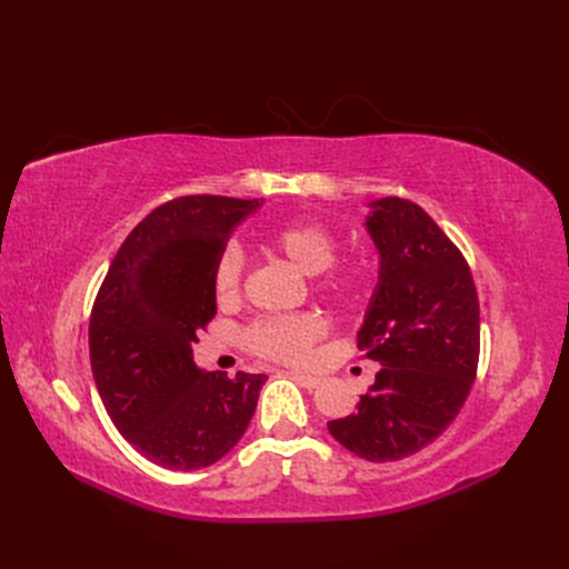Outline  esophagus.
<instances>
[{
  "mask_svg": "<svg viewBox=\"0 0 569 569\" xmlns=\"http://www.w3.org/2000/svg\"><path fill=\"white\" fill-rule=\"evenodd\" d=\"M289 375H291V380H295L303 389H316L320 385L318 377H311V375H303V372H289Z\"/></svg>",
  "mask_w": 569,
  "mask_h": 569,
  "instance_id": "34e87169",
  "label": "esophagus"
}]
</instances>
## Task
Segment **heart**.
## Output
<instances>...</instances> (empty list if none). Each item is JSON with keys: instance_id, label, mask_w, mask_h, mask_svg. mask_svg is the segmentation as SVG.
I'll return each mask as SVG.
<instances>
[{"instance_id": "obj_1", "label": "heart", "mask_w": 569, "mask_h": 569, "mask_svg": "<svg viewBox=\"0 0 569 569\" xmlns=\"http://www.w3.org/2000/svg\"><path fill=\"white\" fill-rule=\"evenodd\" d=\"M274 253L301 270L303 274H320L335 263L337 237L318 222H295L280 228L270 237ZM366 287L363 268H343L320 282V291L339 301L356 299ZM242 289V256L226 251L213 270V291L220 303H230ZM325 335V322L316 313L270 316L256 320L247 330V347L251 353L287 366H301L313 353L316 341Z\"/></svg>"}]
</instances>
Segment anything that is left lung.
<instances>
[{
	"instance_id": "1",
	"label": "left lung",
	"mask_w": 569,
	"mask_h": 569,
	"mask_svg": "<svg viewBox=\"0 0 569 569\" xmlns=\"http://www.w3.org/2000/svg\"><path fill=\"white\" fill-rule=\"evenodd\" d=\"M366 228L380 251L358 349L380 363L358 410L330 435L372 462L432 443L460 412L479 360V301L468 261L418 203L370 201Z\"/></svg>"
}]
</instances>
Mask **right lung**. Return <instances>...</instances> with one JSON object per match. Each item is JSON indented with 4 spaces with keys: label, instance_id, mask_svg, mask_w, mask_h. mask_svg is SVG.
Listing matches in <instances>:
<instances>
[{
    "label": "right lung",
    "instance_id": "right-lung-1",
    "mask_svg": "<svg viewBox=\"0 0 569 569\" xmlns=\"http://www.w3.org/2000/svg\"><path fill=\"white\" fill-rule=\"evenodd\" d=\"M261 201L192 194L153 209L120 244L90 316V363L111 422L168 470H201L242 439L266 375L203 372L213 270Z\"/></svg>",
    "mask_w": 569,
    "mask_h": 569
}]
</instances>
